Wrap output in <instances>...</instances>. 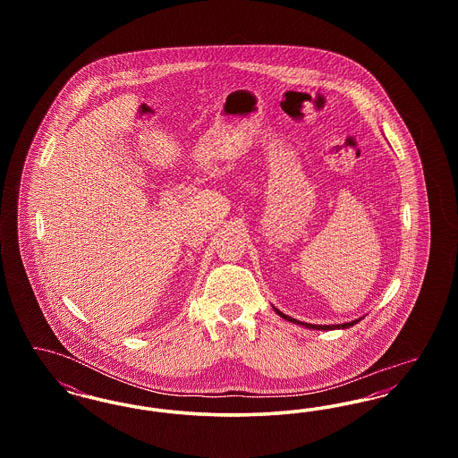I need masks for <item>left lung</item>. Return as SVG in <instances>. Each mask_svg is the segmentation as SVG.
I'll use <instances>...</instances> for the list:
<instances>
[{
  "mask_svg": "<svg viewBox=\"0 0 458 458\" xmlns=\"http://www.w3.org/2000/svg\"><path fill=\"white\" fill-rule=\"evenodd\" d=\"M275 310H276V314L280 316V318H284L286 321H290V323H293V325H301V327H309V329H347V327H353V325H357L362 318H359V319H355V321H350V323H344V325H309V323H302V321H297V319H293V318H290V316H286L284 314L282 310H278L276 307H273Z\"/></svg>",
  "mask_w": 458,
  "mask_h": 458,
  "instance_id": "left-lung-1",
  "label": "left lung"
}]
</instances>
